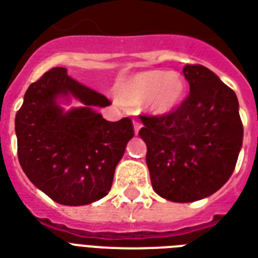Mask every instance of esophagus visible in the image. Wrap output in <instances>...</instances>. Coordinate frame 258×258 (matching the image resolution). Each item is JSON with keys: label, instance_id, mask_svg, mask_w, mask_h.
<instances>
[{"label": "esophagus", "instance_id": "obj_1", "mask_svg": "<svg viewBox=\"0 0 258 258\" xmlns=\"http://www.w3.org/2000/svg\"><path fill=\"white\" fill-rule=\"evenodd\" d=\"M142 128V124L139 123V121H134V133L135 134H138L139 130Z\"/></svg>", "mask_w": 258, "mask_h": 258}]
</instances>
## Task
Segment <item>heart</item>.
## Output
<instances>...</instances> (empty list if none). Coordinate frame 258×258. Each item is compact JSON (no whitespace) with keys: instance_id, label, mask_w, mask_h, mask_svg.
<instances>
[{"instance_id":"b5f03b06","label":"heart","mask_w":258,"mask_h":258,"mask_svg":"<svg viewBox=\"0 0 258 258\" xmlns=\"http://www.w3.org/2000/svg\"><path fill=\"white\" fill-rule=\"evenodd\" d=\"M187 85L183 76L171 71H142L125 78L116 87L121 104L139 106L145 102L153 116H169L182 106Z\"/></svg>"}]
</instances>
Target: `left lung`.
<instances>
[{
  "label": "left lung",
  "instance_id": "left-lung-1",
  "mask_svg": "<svg viewBox=\"0 0 258 258\" xmlns=\"http://www.w3.org/2000/svg\"><path fill=\"white\" fill-rule=\"evenodd\" d=\"M190 94L169 116H142L153 190L172 202H194L221 188L234 172L243 141L234 91L207 67L186 66Z\"/></svg>",
  "mask_w": 258,
  "mask_h": 258
}]
</instances>
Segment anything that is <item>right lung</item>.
Masks as SVG:
<instances>
[{"label":"right lung","mask_w":258,"mask_h":258,"mask_svg":"<svg viewBox=\"0 0 258 258\" xmlns=\"http://www.w3.org/2000/svg\"><path fill=\"white\" fill-rule=\"evenodd\" d=\"M78 100L81 107L66 110ZM109 101L56 67L30 87L16 113L17 156L41 191L61 205L81 207L104 198L116 165L134 137L128 117L108 121L98 113Z\"/></svg>","instance_id":"obj_1"}]
</instances>
